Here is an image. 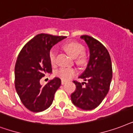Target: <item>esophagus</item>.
<instances>
[{
  "label": "esophagus",
  "mask_w": 133,
  "mask_h": 133,
  "mask_svg": "<svg viewBox=\"0 0 133 133\" xmlns=\"http://www.w3.org/2000/svg\"><path fill=\"white\" fill-rule=\"evenodd\" d=\"M66 83V81H64V80H62V85H64V84H65Z\"/></svg>",
  "instance_id": "34e87169"
}]
</instances>
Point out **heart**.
<instances>
[{
  "instance_id": "1",
  "label": "heart",
  "mask_w": 133,
  "mask_h": 133,
  "mask_svg": "<svg viewBox=\"0 0 133 133\" xmlns=\"http://www.w3.org/2000/svg\"><path fill=\"white\" fill-rule=\"evenodd\" d=\"M64 48L72 57H78L83 50V47L82 46V45L74 42L66 44L64 46ZM56 55H57V52L55 49H52L49 52V59H50V63L52 66L55 65V64H56ZM83 59V57L81 56L79 57L78 60L80 62H82ZM76 73H77V70L75 68L62 67L59 68V69H57L55 74L56 76L62 78V80L67 81V80L71 79L74 76H75Z\"/></svg>"
}]
</instances>
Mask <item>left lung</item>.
Masks as SVG:
<instances>
[{
  "label": "left lung",
  "mask_w": 133,
  "mask_h": 133,
  "mask_svg": "<svg viewBox=\"0 0 133 133\" xmlns=\"http://www.w3.org/2000/svg\"><path fill=\"white\" fill-rule=\"evenodd\" d=\"M81 38L89 48V62L79 76L85 82L74 81L76 88L71 98L76 107L91 110L99 105L108 93L112 78V62L108 51L101 42L88 35Z\"/></svg>",
  "instance_id": "8db88e82"
}]
</instances>
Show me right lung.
Here are the masks:
<instances>
[{
  "instance_id": "obj_1",
  "label": "right lung",
  "mask_w": 133,
  "mask_h": 133,
  "mask_svg": "<svg viewBox=\"0 0 133 133\" xmlns=\"http://www.w3.org/2000/svg\"><path fill=\"white\" fill-rule=\"evenodd\" d=\"M65 38L39 34L28 42L18 54L14 69L15 88L22 103L32 112L48 108L61 85V80L57 77L45 85L40 84V79L52 72L49 59L51 48Z\"/></svg>"
}]
</instances>
